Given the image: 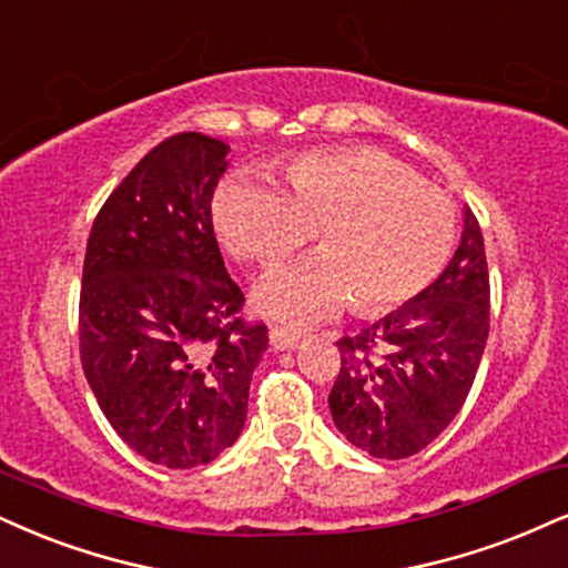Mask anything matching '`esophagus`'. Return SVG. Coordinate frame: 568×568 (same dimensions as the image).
Here are the masks:
<instances>
[{
	"mask_svg": "<svg viewBox=\"0 0 568 568\" xmlns=\"http://www.w3.org/2000/svg\"><path fill=\"white\" fill-rule=\"evenodd\" d=\"M268 339H271L273 349H282V353H284V349H295L305 337L300 332H295V328L273 326L268 332Z\"/></svg>",
	"mask_w": 568,
	"mask_h": 568,
	"instance_id": "1",
	"label": "esophagus"
}]
</instances>
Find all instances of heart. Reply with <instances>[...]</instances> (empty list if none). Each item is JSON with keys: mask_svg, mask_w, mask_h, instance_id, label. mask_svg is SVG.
I'll return each instance as SVG.
<instances>
[{"mask_svg": "<svg viewBox=\"0 0 568 568\" xmlns=\"http://www.w3.org/2000/svg\"><path fill=\"white\" fill-rule=\"evenodd\" d=\"M284 184L236 171L213 197L215 229L242 261H282L316 231L318 255L257 284L265 316L305 326L349 300L363 313L387 311L424 292L450 257L453 202L379 150L311 152L284 168Z\"/></svg>", "mask_w": 568, "mask_h": 568, "instance_id": "obj_1", "label": "heart"}]
</instances>
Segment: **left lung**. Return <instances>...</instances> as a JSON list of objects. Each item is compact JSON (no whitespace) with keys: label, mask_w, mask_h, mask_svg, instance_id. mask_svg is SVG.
<instances>
[{"label":"left lung","mask_w":568,"mask_h":568,"mask_svg":"<svg viewBox=\"0 0 568 568\" xmlns=\"http://www.w3.org/2000/svg\"><path fill=\"white\" fill-rule=\"evenodd\" d=\"M489 334L485 240L464 207L453 261L408 303L342 337L328 410L347 443L400 460L434 443L466 403Z\"/></svg>","instance_id":"obj_1"}]
</instances>
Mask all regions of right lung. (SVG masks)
I'll return each instance as SVG.
<instances>
[{
  "label": "right lung",
  "instance_id": "1",
  "mask_svg": "<svg viewBox=\"0 0 568 568\" xmlns=\"http://www.w3.org/2000/svg\"><path fill=\"white\" fill-rule=\"evenodd\" d=\"M229 144L184 131L139 160L91 226L81 286L83 374L131 450L205 466L236 443L268 328L223 265L210 200Z\"/></svg>",
  "mask_w": 568,
  "mask_h": 568
}]
</instances>
